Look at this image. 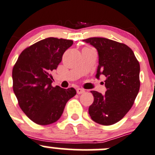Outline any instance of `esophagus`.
<instances>
[{
	"mask_svg": "<svg viewBox=\"0 0 155 155\" xmlns=\"http://www.w3.org/2000/svg\"><path fill=\"white\" fill-rule=\"evenodd\" d=\"M76 90H77L78 94H82V93H84L85 92V90L82 88H78Z\"/></svg>",
	"mask_w": 155,
	"mask_h": 155,
	"instance_id": "esophagus-1",
	"label": "esophagus"
}]
</instances>
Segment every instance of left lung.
<instances>
[{
    "mask_svg": "<svg viewBox=\"0 0 155 155\" xmlns=\"http://www.w3.org/2000/svg\"><path fill=\"white\" fill-rule=\"evenodd\" d=\"M99 53L96 78L105 77V95L92 90L94 101L89 107L92 120L108 126L121 120L130 111L140 87L139 61L126 44L105 38L84 40Z\"/></svg>",
    "mask_w": 155,
    "mask_h": 155,
    "instance_id": "obj_1",
    "label": "left lung"
}]
</instances>
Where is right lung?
Instances as JSON below:
<instances>
[{"label": "right lung", "mask_w": 155, "mask_h": 155, "mask_svg": "<svg viewBox=\"0 0 155 155\" xmlns=\"http://www.w3.org/2000/svg\"><path fill=\"white\" fill-rule=\"evenodd\" d=\"M71 40L47 38L25 48L13 68V89L21 109L39 125L57 121L67 102L76 95L73 87L67 90L52 86L53 70L57 68Z\"/></svg>", "instance_id": "obj_1"}]
</instances>
